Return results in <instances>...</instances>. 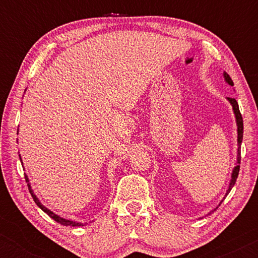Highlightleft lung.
<instances>
[{
	"mask_svg": "<svg viewBox=\"0 0 258 258\" xmlns=\"http://www.w3.org/2000/svg\"><path fill=\"white\" fill-rule=\"evenodd\" d=\"M223 76H224V80H226V82L228 85L234 86L232 79H230V76L228 75L226 72L223 73ZM227 99H228V102L230 103V105H232L233 112H234V115H235L236 127H238V130H236V131H238V155H236V165L234 166L233 171H232V178H230L229 186H228V189H227L226 197L228 194H229V191L232 190L234 184H235L236 178H238V174H239V170H240V159H241L240 158V147H241V142H242V133H244V123H242V116L240 114V110H239L238 102H236V100L234 98H227ZM226 197H224V198H226ZM224 198H223V199H224ZM222 201H223V200H222ZM222 201H221V203H222ZM221 203H220V205H221ZM220 205H218V206H220ZM217 207H216V209H217ZM215 210H214V211H215Z\"/></svg>",
	"mask_w": 258,
	"mask_h": 258,
	"instance_id": "left-lung-1",
	"label": "left lung"
}]
</instances>
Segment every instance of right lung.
<instances>
[{
  "mask_svg": "<svg viewBox=\"0 0 258 258\" xmlns=\"http://www.w3.org/2000/svg\"><path fill=\"white\" fill-rule=\"evenodd\" d=\"M19 159H20V161H22V158H20V154H19ZM22 165H23V161H22ZM25 179H26V182H28L29 190H30V194H31L32 199H34L35 203H36V205L40 207V209L42 210V211L46 212V214L48 215L49 217L53 218V220H54L55 222H58V223H60L61 226H72V227H80V226L84 227L85 226L86 223H81V222H75V221H72V220H67V218H63V217H60V216L55 215L54 212L51 211V210L47 209L46 206H43L42 204H41V201L38 200V198L36 197V195H35L34 190H32V189H31V185H30V183H29V178H28V176H26V174H25Z\"/></svg>",
  "mask_w": 258,
  "mask_h": 258,
  "instance_id": "obj_1",
  "label": "right lung"
}]
</instances>
